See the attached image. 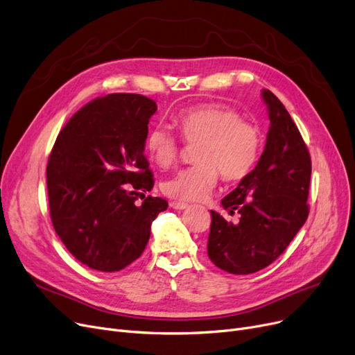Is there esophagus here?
I'll return each instance as SVG.
<instances>
[{"instance_id": "esophagus-1", "label": "esophagus", "mask_w": 355, "mask_h": 355, "mask_svg": "<svg viewBox=\"0 0 355 355\" xmlns=\"http://www.w3.org/2000/svg\"><path fill=\"white\" fill-rule=\"evenodd\" d=\"M169 206H171L175 210H184V209L189 207L187 203H182V202H171V205H169Z\"/></svg>"}]
</instances>
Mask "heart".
Returning <instances> with one entry per match:
<instances>
[{
	"mask_svg": "<svg viewBox=\"0 0 355 355\" xmlns=\"http://www.w3.org/2000/svg\"><path fill=\"white\" fill-rule=\"evenodd\" d=\"M175 125L182 139L197 145L193 166L180 169L162 181V191L182 202H197L216 186L219 173L225 181H239L258 162L263 148L259 129L242 120L239 112L220 104H198L181 110ZM146 149L159 166H169L180 153V142L165 126L146 135Z\"/></svg>",
	"mask_w": 355,
	"mask_h": 355,
	"instance_id": "heart-1",
	"label": "heart"
}]
</instances>
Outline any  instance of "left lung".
<instances>
[{"mask_svg": "<svg viewBox=\"0 0 355 355\" xmlns=\"http://www.w3.org/2000/svg\"><path fill=\"white\" fill-rule=\"evenodd\" d=\"M270 129L263 155L238 187L222 200L239 222L211 213L207 254L230 274H251L279 258L304 225L312 162L303 137L283 103L263 89Z\"/></svg>", "mask_w": 355, "mask_h": 355, "instance_id": "1", "label": "left lung"}]
</instances>
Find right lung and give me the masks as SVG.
<instances>
[{
  "label": "right lung",
  "mask_w": 355,
  "mask_h": 355,
  "mask_svg": "<svg viewBox=\"0 0 355 355\" xmlns=\"http://www.w3.org/2000/svg\"><path fill=\"white\" fill-rule=\"evenodd\" d=\"M155 112L145 96L109 94L85 104L56 137L46 169L51 219L67 250L92 270L120 271L139 258L168 207L145 197L153 187L145 142Z\"/></svg>",
  "instance_id": "1"
}]
</instances>
